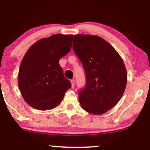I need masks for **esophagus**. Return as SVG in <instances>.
<instances>
[{"label": "esophagus", "instance_id": "1", "mask_svg": "<svg viewBox=\"0 0 150 150\" xmlns=\"http://www.w3.org/2000/svg\"><path fill=\"white\" fill-rule=\"evenodd\" d=\"M70 81H71V87L74 88V86H75V81H74V80L72 79V80H71Z\"/></svg>", "mask_w": 150, "mask_h": 150}]
</instances>
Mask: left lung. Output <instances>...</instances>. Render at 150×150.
<instances>
[{"instance_id":"8db88e82","label":"left lung","mask_w":150,"mask_h":150,"mask_svg":"<svg viewBox=\"0 0 150 150\" xmlns=\"http://www.w3.org/2000/svg\"><path fill=\"white\" fill-rule=\"evenodd\" d=\"M72 47L87 79L79 92L80 104L91 114L105 113L118 103L126 89L124 61L109 43L97 35H74Z\"/></svg>"}]
</instances>
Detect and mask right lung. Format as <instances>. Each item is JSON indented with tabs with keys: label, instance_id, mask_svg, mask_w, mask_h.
Masks as SVG:
<instances>
[{
	"label": "right lung",
	"instance_id": "obj_1",
	"mask_svg": "<svg viewBox=\"0 0 150 150\" xmlns=\"http://www.w3.org/2000/svg\"><path fill=\"white\" fill-rule=\"evenodd\" d=\"M72 39V35L61 34L41 39L24 56L18 72V87L24 100L33 108L52 109L71 87L59 61L70 51Z\"/></svg>",
	"mask_w": 150,
	"mask_h": 150
}]
</instances>
